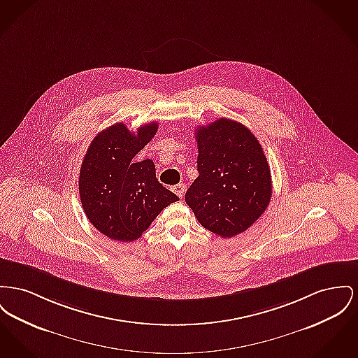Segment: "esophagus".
<instances>
[{"label":"esophagus","mask_w":358,"mask_h":358,"mask_svg":"<svg viewBox=\"0 0 358 358\" xmlns=\"http://www.w3.org/2000/svg\"><path fill=\"white\" fill-rule=\"evenodd\" d=\"M173 190H174V193H176L180 199H182V196H184V193H185V185H184V184H177L176 187H173Z\"/></svg>","instance_id":"obj_1"}]
</instances>
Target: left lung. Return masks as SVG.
<instances>
[{
    "label": "left lung",
    "mask_w": 358,
    "mask_h": 358,
    "mask_svg": "<svg viewBox=\"0 0 358 358\" xmlns=\"http://www.w3.org/2000/svg\"><path fill=\"white\" fill-rule=\"evenodd\" d=\"M199 177L185 193L199 223L232 238L265 212L272 177L264 150L248 127L222 117L196 129Z\"/></svg>",
    "instance_id": "1"
}]
</instances>
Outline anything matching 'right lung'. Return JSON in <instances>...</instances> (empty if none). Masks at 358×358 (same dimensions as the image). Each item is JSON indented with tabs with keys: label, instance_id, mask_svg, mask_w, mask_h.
<instances>
[{
	"label": "right lung",
	"instance_id": "add662e5",
	"mask_svg": "<svg viewBox=\"0 0 358 358\" xmlns=\"http://www.w3.org/2000/svg\"><path fill=\"white\" fill-rule=\"evenodd\" d=\"M158 123L131 132L108 127L92 141L80 171V197L90 223L108 238L132 242L142 236L169 204L180 200L155 177L151 159L134 157L154 138Z\"/></svg>",
	"mask_w": 358,
	"mask_h": 358
}]
</instances>
